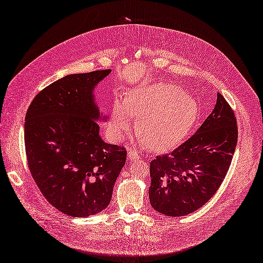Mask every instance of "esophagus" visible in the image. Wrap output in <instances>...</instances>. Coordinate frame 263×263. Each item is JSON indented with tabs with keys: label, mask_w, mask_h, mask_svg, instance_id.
Returning <instances> with one entry per match:
<instances>
[{
	"label": "esophagus",
	"mask_w": 263,
	"mask_h": 263,
	"mask_svg": "<svg viewBox=\"0 0 263 263\" xmlns=\"http://www.w3.org/2000/svg\"><path fill=\"white\" fill-rule=\"evenodd\" d=\"M127 158L130 160H138L140 158V154L136 150H129L127 151Z\"/></svg>",
	"instance_id": "obj_1"
}]
</instances>
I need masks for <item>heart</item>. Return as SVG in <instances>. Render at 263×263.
<instances>
[{
    "label": "heart",
    "mask_w": 263,
    "mask_h": 263,
    "mask_svg": "<svg viewBox=\"0 0 263 263\" xmlns=\"http://www.w3.org/2000/svg\"><path fill=\"white\" fill-rule=\"evenodd\" d=\"M200 116L194 99L179 86L159 83L127 94L124 103L117 100L112 106L110 130L116 138L137 120V133L152 151L163 152L179 145L189 136Z\"/></svg>",
    "instance_id": "b5f03b06"
}]
</instances>
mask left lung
Returning <instances> with one entry per match:
<instances>
[{
    "mask_svg": "<svg viewBox=\"0 0 263 263\" xmlns=\"http://www.w3.org/2000/svg\"><path fill=\"white\" fill-rule=\"evenodd\" d=\"M238 141L237 118L222 94L198 131L150 163V203L169 217L198 210L217 192L230 167Z\"/></svg>",
    "mask_w": 263,
    "mask_h": 263,
    "instance_id": "obj_1",
    "label": "left lung"
}]
</instances>
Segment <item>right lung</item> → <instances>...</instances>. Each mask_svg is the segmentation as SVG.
I'll use <instances>...</instances> for the list:
<instances>
[{"mask_svg":"<svg viewBox=\"0 0 263 263\" xmlns=\"http://www.w3.org/2000/svg\"><path fill=\"white\" fill-rule=\"evenodd\" d=\"M110 72L70 74L55 81L36 94L25 116L32 178L44 198L71 217L104 210L125 164V147L105 143L96 121L103 117L92 91Z\"/></svg>","mask_w":263,"mask_h":263,"instance_id":"obj_1","label":"right lung"}]
</instances>
